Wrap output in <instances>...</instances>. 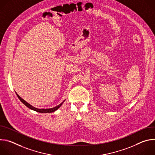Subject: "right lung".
<instances>
[{
	"label": "right lung",
	"instance_id": "add662e5",
	"mask_svg": "<svg viewBox=\"0 0 155 155\" xmlns=\"http://www.w3.org/2000/svg\"><path fill=\"white\" fill-rule=\"evenodd\" d=\"M16 95H17V96H18V97L19 98V99L23 102L26 107H28L29 108H30V109H31V110H34V111H36V112H39V113H51V112H55L56 110H58L61 106V105L62 104V103L64 102H62L61 104H60L59 105H58V106H56V107H53V108H45V109H40V108H35V107H33V106H32L31 105H30L29 103H28L27 102H26L24 99H22L16 93Z\"/></svg>",
	"mask_w": 155,
	"mask_h": 155
}]
</instances>
